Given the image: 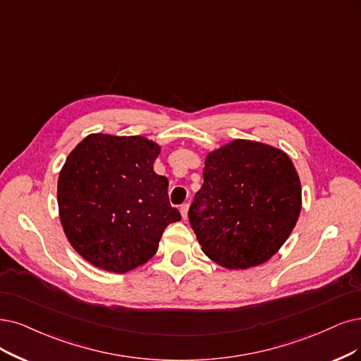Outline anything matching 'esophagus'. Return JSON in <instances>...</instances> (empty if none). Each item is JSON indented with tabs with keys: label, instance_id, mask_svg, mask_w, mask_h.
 I'll list each match as a JSON object with an SVG mask.
<instances>
[{
	"label": "esophagus",
	"instance_id": "obj_1",
	"mask_svg": "<svg viewBox=\"0 0 361 361\" xmlns=\"http://www.w3.org/2000/svg\"><path fill=\"white\" fill-rule=\"evenodd\" d=\"M180 212H181V217H183V220H188V216H189V205H188V204L181 205Z\"/></svg>",
	"mask_w": 361,
	"mask_h": 361
}]
</instances>
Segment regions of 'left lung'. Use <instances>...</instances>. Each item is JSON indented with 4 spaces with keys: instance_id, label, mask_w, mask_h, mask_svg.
<instances>
[{
    "instance_id": "obj_1",
    "label": "left lung",
    "mask_w": 361,
    "mask_h": 361,
    "mask_svg": "<svg viewBox=\"0 0 361 361\" xmlns=\"http://www.w3.org/2000/svg\"><path fill=\"white\" fill-rule=\"evenodd\" d=\"M300 209L302 185L288 154L264 142L232 140L205 156L204 185L189 220L212 262L248 269L276 255Z\"/></svg>"
}]
</instances>
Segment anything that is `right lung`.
Masks as SVG:
<instances>
[{"mask_svg": "<svg viewBox=\"0 0 361 361\" xmlns=\"http://www.w3.org/2000/svg\"><path fill=\"white\" fill-rule=\"evenodd\" d=\"M160 145L141 135L90 133L58 178L59 219L73 248L99 269L126 274L149 262L180 221L168 180L153 169Z\"/></svg>", "mask_w": 361, "mask_h": 361, "instance_id": "right-lung-1", "label": "right lung"}]
</instances>
